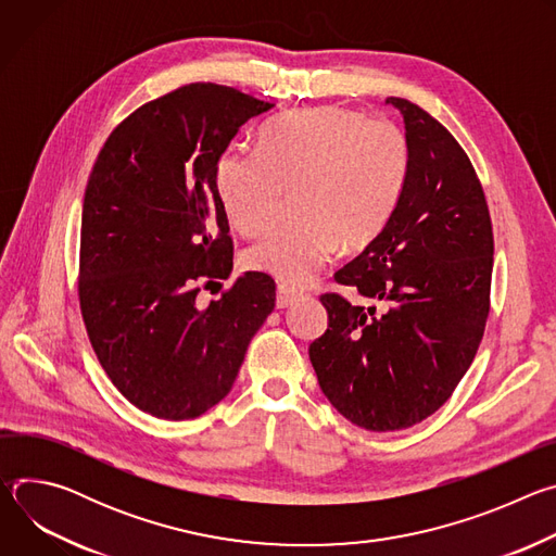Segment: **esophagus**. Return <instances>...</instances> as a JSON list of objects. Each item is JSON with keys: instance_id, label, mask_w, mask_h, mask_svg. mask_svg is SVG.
Returning <instances> with one entry per match:
<instances>
[{"instance_id": "esophagus-1", "label": "esophagus", "mask_w": 556, "mask_h": 556, "mask_svg": "<svg viewBox=\"0 0 556 556\" xmlns=\"http://www.w3.org/2000/svg\"><path fill=\"white\" fill-rule=\"evenodd\" d=\"M301 294H303V292H299V290H294V288H290V286H286V283H279V286H277V307H288V305H292Z\"/></svg>"}]
</instances>
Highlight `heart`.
I'll list each match as a JSON object with an SVG mask.
<instances>
[{
  "label": "heart",
  "mask_w": 556,
  "mask_h": 556,
  "mask_svg": "<svg viewBox=\"0 0 556 556\" xmlns=\"http://www.w3.org/2000/svg\"><path fill=\"white\" fill-rule=\"evenodd\" d=\"M412 169L405 131L339 105L283 114L260 134V151L226 149L213 185L230 226L260 230L283 191L301 217L268 228L247 251L253 270L288 286L312 281L345 247H365L401 204Z\"/></svg>",
  "instance_id": "heart-1"
}]
</instances>
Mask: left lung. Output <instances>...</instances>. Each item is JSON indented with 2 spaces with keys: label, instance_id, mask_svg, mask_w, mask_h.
<instances>
[{
  "label": "left lung",
  "instance_id": "left-lung-1",
  "mask_svg": "<svg viewBox=\"0 0 556 556\" xmlns=\"http://www.w3.org/2000/svg\"><path fill=\"white\" fill-rule=\"evenodd\" d=\"M412 169L399 208L334 279L361 296L324 294L328 330L309 361L332 407L367 431H399L435 414L478 354L489 319L493 226L459 142L407 99Z\"/></svg>",
  "mask_w": 556,
  "mask_h": 556
}]
</instances>
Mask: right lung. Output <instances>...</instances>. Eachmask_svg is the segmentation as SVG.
<instances>
[{
	"label": "right lung",
	"mask_w": 556,
	"mask_h": 556,
	"mask_svg": "<svg viewBox=\"0 0 556 556\" xmlns=\"http://www.w3.org/2000/svg\"><path fill=\"white\" fill-rule=\"evenodd\" d=\"M273 108L191 84L138 108L97 157L81 217V314L114 387L155 418L191 420L215 407L275 307L266 273L198 301L200 283L232 270L215 163Z\"/></svg>",
	"instance_id": "obj_1"
}]
</instances>
